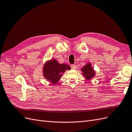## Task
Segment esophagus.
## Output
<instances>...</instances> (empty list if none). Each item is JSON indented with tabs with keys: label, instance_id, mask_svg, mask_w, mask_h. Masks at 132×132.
Here are the masks:
<instances>
[{
	"label": "esophagus",
	"instance_id": "obj_1",
	"mask_svg": "<svg viewBox=\"0 0 132 132\" xmlns=\"http://www.w3.org/2000/svg\"><path fill=\"white\" fill-rule=\"evenodd\" d=\"M71 68L73 69H77V65H76L75 64H71Z\"/></svg>",
	"mask_w": 132,
	"mask_h": 132
}]
</instances>
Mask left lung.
Wrapping results in <instances>:
<instances>
[{"label": "left lung", "mask_w": 132, "mask_h": 132, "mask_svg": "<svg viewBox=\"0 0 132 132\" xmlns=\"http://www.w3.org/2000/svg\"><path fill=\"white\" fill-rule=\"evenodd\" d=\"M81 70L83 72V75L85 76V78L87 80H90L92 78L94 77L95 71L93 70V68L91 67L90 63H88L84 66Z\"/></svg>", "instance_id": "left-lung-1"}]
</instances>
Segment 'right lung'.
<instances>
[{"label": "right lung", "mask_w": 132, "mask_h": 132, "mask_svg": "<svg viewBox=\"0 0 132 132\" xmlns=\"http://www.w3.org/2000/svg\"><path fill=\"white\" fill-rule=\"evenodd\" d=\"M70 69V67L65 64H59L55 59L46 63L43 68V75L45 78L53 84H56L62 74L65 70Z\"/></svg>", "instance_id": "obj_1"}]
</instances>
